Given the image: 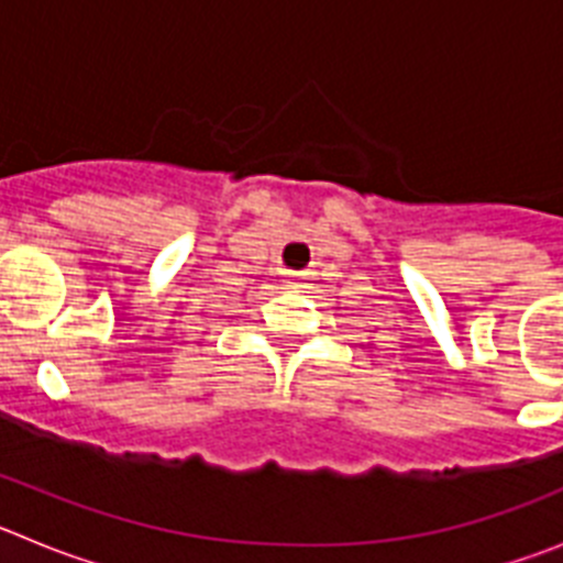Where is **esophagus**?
<instances>
[{"label": "esophagus", "instance_id": "obj_1", "mask_svg": "<svg viewBox=\"0 0 563 563\" xmlns=\"http://www.w3.org/2000/svg\"><path fill=\"white\" fill-rule=\"evenodd\" d=\"M285 285H287V287H305V285H298V278H287Z\"/></svg>", "mask_w": 563, "mask_h": 563}]
</instances>
